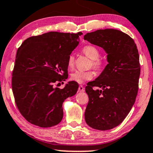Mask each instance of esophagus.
<instances>
[{
    "label": "esophagus",
    "mask_w": 153,
    "mask_h": 153,
    "mask_svg": "<svg viewBox=\"0 0 153 153\" xmlns=\"http://www.w3.org/2000/svg\"><path fill=\"white\" fill-rule=\"evenodd\" d=\"M78 91L79 92H84L85 91V88L82 85H79V88H78Z\"/></svg>",
    "instance_id": "1"
}]
</instances>
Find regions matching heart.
<instances>
[{"mask_svg": "<svg viewBox=\"0 0 153 153\" xmlns=\"http://www.w3.org/2000/svg\"><path fill=\"white\" fill-rule=\"evenodd\" d=\"M82 53L91 59V66H93V68L96 70L97 71H100L104 67V62L102 60L99 58L100 56V51L96 47L93 45H85L82 48ZM68 67L70 69H73L75 65V55L73 53L69 55L67 60ZM94 77V73L93 71H75L71 75V78L73 81L78 82V83H83L88 80H91Z\"/></svg>", "mask_w": 153, "mask_h": 153, "instance_id": "b5f03b06", "label": "heart"}]
</instances>
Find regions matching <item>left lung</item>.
I'll use <instances>...</instances> for the list:
<instances>
[{
	"mask_svg": "<svg viewBox=\"0 0 153 153\" xmlns=\"http://www.w3.org/2000/svg\"><path fill=\"white\" fill-rule=\"evenodd\" d=\"M84 39L102 48L108 62L101 74L85 87L89 101L85 120L93 129L110 130L124 120L135 103L140 74L138 51L131 37L115 29L88 33Z\"/></svg>",
	"mask_w": 153,
	"mask_h": 153,
	"instance_id": "obj_1",
	"label": "left lung"
}]
</instances>
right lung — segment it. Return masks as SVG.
Listing matches in <instances>:
<instances>
[{
  "label": "right lung",
  "mask_w": 153,
  "mask_h": 153,
  "mask_svg": "<svg viewBox=\"0 0 153 153\" xmlns=\"http://www.w3.org/2000/svg\"><path fill=\"white\" fill-rule=\"evenodd\" d=\"M81 35L46 33L27 38L18 49L12 90L18 110L31 124L50 128L62 120V102L76 94L78 84L70 81L62 89L54 85L68 78V58Z\"/></svg>",
  "instance_id": "right-lung-1"
}]
</instances>
